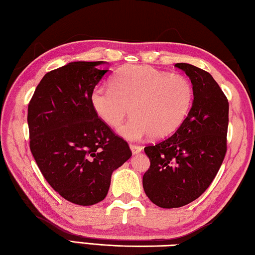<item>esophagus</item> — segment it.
<instances>
[{
    "label": "esophagus",
    "mask_w": 255,
    "mask_h": 255,
    "mask_svg": "<svg viewBox=\"0 0 255 255\" xmlns=\"http://www.w3.org/2000/svg\"><path fill=\"white\" fill-rule=\"evenodd\" d=\"M129 148H131L133 154H136V153H140L142 151V146L137 145V144H129Z\"/></svg>",
    "instance_id": "34e87169"
}]
</instances>
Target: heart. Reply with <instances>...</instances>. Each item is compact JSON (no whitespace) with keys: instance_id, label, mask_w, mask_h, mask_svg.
I'll return each instance as SVG.
<instances>
[{"instance_id":"b5f03b06","label":"heart","mask_w":255,"mask_h":255,"mask_svg":"<svg viewBox=\"0 0 255 255\" xmlns=\"http://www.w3.org/2000/svg\"><path fill=\"white\" fill-rule=\"evenodd\" d=\"M111 86H97L91 102L111 128L121 126L131 108L133 118L120 128V134L132 141L170 135L184 121L193 100V89L186 78L150 66H124Z\"/></svg>"}]
</instances>
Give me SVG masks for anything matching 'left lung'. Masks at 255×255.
Wrapping results in <instances>:
<instances>
[{"label": "left lung", "mask_w": 255, "mask_h": 255, "mask_svg": "<svg viewBox=\"0 0 255 255\" xmlns=\"http://www.w3.org/2000/svg\"><path fill=\"white\" fill-rule=\"evenodd\" d=\"M193 85V104L173 135L144 147L150 167L143 175L145 194L160 208H180L212 183L227 153L229 102L212 75L176 63Z\"/></svg>", "instance_id": "1"}]
</instances>
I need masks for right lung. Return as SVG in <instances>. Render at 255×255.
Segmentation results:
<instances>
[{
  "mask_svg": "<svg viewBox=\"0 0 255 255\" xmlns=\"http://www.w3.org/2000/svg\"><path fill=\"white\" fill-rule=\"evenodd\" d=\"M71 62L43 76L28 103L30 148L52 189L79 205L104 200L112 172L132 155L95 112L91 95L109 70Z\"/></svg>",
  "mask_w": 255,
  "mask_h": 255,
  "instance_id": "obj_1",
  "label": "right lung"
}]
</instances>
